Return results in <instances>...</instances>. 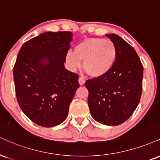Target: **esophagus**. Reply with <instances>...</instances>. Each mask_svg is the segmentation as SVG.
<instances>
[{
    "label": "esophagus",
    "mask_w": 160,
    "mask_h": 160,
    "mask_svg": "<svg viewBox=\"0 0 160 160\" xmlns=\"http://www.w3.org/2000/svg\"><path fill=\"white\" fill-rule=\"evenodd\" d=\"M79 83H80V85H83L84 83H85V79H84V78H82V77H80L79 78Z\"/></svg>",
    "instance_id": "34e87169"
}]
</instances>
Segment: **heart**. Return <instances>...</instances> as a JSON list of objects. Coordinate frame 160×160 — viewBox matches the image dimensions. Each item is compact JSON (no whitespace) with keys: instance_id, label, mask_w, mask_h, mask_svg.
Instances as JSON below:
<instances>
[{"instance_id":"obj_1","label":"heart","mask_w":160,"mask_h":160,"mask_svg":"<svg viewBox=\"0 0 160 160\" xmlns=\"http://www.w3.org/2000/svg\"><path fill=\"white\" fill-rule=\"evenodd\" d=\"M116 58L114 42L101 38H89L77 44L74 53L68 52L66 62L72 70H76L83 61L86 72L92 78H100L111 70Z\"/></svg>"}]
</instances>
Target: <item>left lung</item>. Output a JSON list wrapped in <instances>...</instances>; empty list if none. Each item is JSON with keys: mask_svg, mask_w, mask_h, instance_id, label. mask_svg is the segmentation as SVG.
Segmentation results:
<instances>
[{"mask_svg": "<svg viewBox=\"0 0 160 160\" xmlns=\"http://www.w3.org/2000/svg\"><path fill=\"white\" fill-rule=\"evenodd\" d=\"M117 48V58L111 70L100 78L89 79L88 104L92 118L115 126L131 116L142 92L143 65L135 49L115 34L106 35Z\"/></svg>", "mask_w": 160, "mask_h": 160, "instance_id": "8db88e82", "label": "left lung"}]
</instances>
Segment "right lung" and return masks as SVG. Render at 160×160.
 <instances>
[{
	"label": "right lung",
	"mask_w": 160,
	"mask_h": 160,
	"mask_svg": "<svg viewBox=\"0 0 160 160\" xmlns=\"http://www.w3.org/2000/svg\"><path fill=\"white\" fill-rule=\"evenodd\" d=\"M72 38L68 31L44 32L25 42L17 56L13 68L17 101L23 112L40 126L64 122L80 86L78 74L64 66Z\"/></svg>",
	"instance_id": "obj_1"
}]
</instances>
